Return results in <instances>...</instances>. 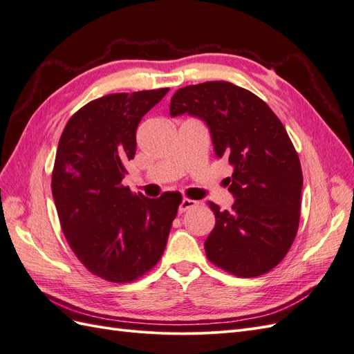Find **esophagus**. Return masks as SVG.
<instances>
[{
	"label": "esophagus",
	"instance_id": "1",
	"mask_svg": "<svg viewBox=\"0 0 354 354\" xmlns=\"http://www.w3.org/2000/svg\"><path fill=\"white\" fill-rule=\"evenodd\" d=\"M196 201H192V199H189V198H183L180 201V205H178V212L180 214H183V212H186L189 208H192V207H195L196 205Z\"/></svg>",
	"mask_w": 354,
	"mask_h": 354
}]
</instances>
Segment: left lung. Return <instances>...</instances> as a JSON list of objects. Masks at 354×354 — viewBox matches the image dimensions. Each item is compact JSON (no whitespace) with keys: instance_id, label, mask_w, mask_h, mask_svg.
Here are the masks:
<instances>
[{"instance_id":"8db88e82","label":"left lung","mask_w":354,"mask_h":354,"mask_svg":"<svg viewBox=\"0 0 354 354\" xmlns=\"http://www.w3.org/2000/svg\"><path fill=\"white\" fill-rule=\"evenodd\" d=\"M185 113L207 124L214 152L233 167L232 209L208 202L216 216L208 260L239 277L267 273L291 248L299 223L303 173L291 138L260 97L226 81L177 90L169 115Z\"/></svg>"}]
</instances>
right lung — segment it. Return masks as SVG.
Instances as JSON below:
<instances>
[{"instance_id": "add662e5", "label": "right lung", "mask_w": 354, "mask_h": 354, "mask_svg": "<svg viewBox=\"0 0 354 354\" xmlns=\"http://www.w3.org/2000/svg\"><path fill=\"white\" fill-rule=\"evenodd\" d=\"M169 88L118 93L72 115L57 146L51 192L60 226L78 260L95 276L138 279L164 254L181 196L151 199L122 186L142 118Z\"/></svg>"}]
</instances>
